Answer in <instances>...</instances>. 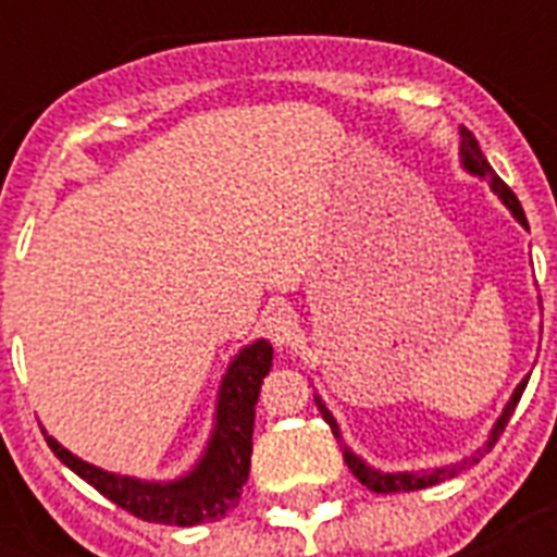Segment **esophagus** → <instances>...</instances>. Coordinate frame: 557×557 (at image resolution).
Returning a JSON list of instances; mask_svg holds the SVG:
<instances>
[{"label":"esophagus","mask_w":557,"mask_h":557,"mask_svg":"<svg viewBox=\"0 0 557 557\" xmlns=\"http://www.w3.org/2000/svg\"><path fill=\"white\" fill-rule=\"evenodd\" d=\"M262 326L269 332V338L277 344V347H288L292 341L297 338V314L288 309V306H271L265 318H262Z\"/></svg>","instance_id":"1"}]
</instances>
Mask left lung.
Listing matches in <instances>:
<instances>
[{
  "mask_svg": "<svg viewBox=\"0 0 557 557\" xmlns=\"http://www.w3.org/2000/svg\"><path fill=\"white\" fill-rule=\"evenodd\" d=\"M459 135H462V141H459V161H462V168L471 173V176H480V178H488V185H492V190L500 196V201L506 205V208L511 210V216L518 219L520 225L527 227L529 231V222H527V213H523V208H520L518 196L511 193V187L503 182L497 173L492 170V164L485 161L483 150H480V144H476V138L471 133H468L466 126H459ZM527 381L523 379L518 384V389L511 393L509 405L503 407L500 419L494 422L492 433H488V440H485L483 448H476L471 457H466L462 462H450V466H442V468H428V471H398V474H389V471H379V468H370L361 457H356L352 450L344 445V462L349 466V471L361 480V485H367L370 492H379V494H393V492H419V488H428V485H436L442 483V480H450V476L462 474L468 466H474V462H480V457H485L488 450L494 448V442L500 440V433L506 431V424H509L511 413H515V407H518L520 396H523V389H527ZM314 401H318V407H321L323 419L330 422L332 433H335V440L341 442V431H338V422H335V416L326 410V405L321 401V396H314Z\"/></svg>",
  "mask_w": 557,
  "mask_h": 557,
  "instance_id": "8db88e82",
  "label": "left lung"
}]
</instances>
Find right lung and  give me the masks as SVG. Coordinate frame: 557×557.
Instances as JSON below:
<instances>
[{
	"label": "right lung",
	"instance_id": "obj_1",
	"mask_svg": "<svg viewBox=\"0 0 557 557\" xmlns=\"http://www.w3.org/2000/svg\"><path fill=\"white\" fill-rule=\"evenodd\" d=\"M269 341H253L227 367L216 398V422L210 433L208 448L201 459L178 480L170 483H150L135 476L112 474L98 466L83 462L65 450L54 436H48V448L54 457L69 466L74 474L98 488L107 500L126 509L147 523L164 527H199L208 520L225 518L234 509L248 483L251 471V436H253V405L260 396L262 379L271 370Z\"/></svg>",
	"mask_w": 557,
	"mask_h": 557
}]
</instances>
